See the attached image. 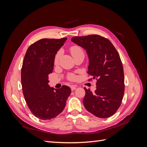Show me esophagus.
Wrapping results in <instances>:
<instances>
[{"mask_svg":"<svg viewBox=\"0 0 147 147\" xmlns=\"http://www.w3.org/2000/svg\"><path fill=\"white\" fill-rule=\"evenodd\" d=\"M77 87V86H75V85H72V86H70L71 90H72V91H74L75 90H76Z\"/></svg>","mask_w":147,"mask_h":147,"instance_id":"obj_1","label":"esophagus"}]
</instances>
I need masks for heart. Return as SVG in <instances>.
I'll return each instance as SVG.
<instances>
[{"instance_id":"heart-1","label":"heart","mask_w":147,"mask_h":147,"mask_svg":"<svg viewBox=\"0 0 147 147\" xmlns=\"http://www.w3.org/2000/svg\"><path fill=\"white\" fill-rule=\"evenodd\" d=\"M70 52H71V54H72L73 57H74L76 55H80V54H83V50L78 46H73L71 47L70 48ZM61 52L58 51L57 53V54L56 55V56L55 57V60H54V63L55 64H57V63H58L59 59L60 56H61ZM70 78L71 79L74 78V77L71 76Z\"/></svg>"}]
</instances>
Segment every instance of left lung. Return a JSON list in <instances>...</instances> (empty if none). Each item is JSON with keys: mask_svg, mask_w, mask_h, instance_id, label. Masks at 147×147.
<instances>
[{"mask_svg": "<svg viewBox=\"0 0 147 147\" xmlns=\"http://www.w3.org/2000/svg\"><path fill=\"white\" fill-rule=\"evenodd\" d=\"M71 41L86 51L88 74L97 79L94 93L84 88V107L97 117L112 116L121 105L124 92L123 64L117 50L108 39L98 35L74 37Z\"/></svg>", "mask_w": 147, "mask_h": 147, "instance_id": "obj_1", "label": "left lung"}]
</instances>
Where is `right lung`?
Here are the masks:
<instances>
[{
	"label": "right lung",
	"mask_w": 147,
	"mask_h": 147,
	"mask_svg": "<svg viewBox=\"0 0 147 147\" xmlns=\"http://www.w3.org/2000/svg\"><path fill=\"white\" fill-rule=\"evenodd\" d=\"M67 38H43L28 49L21 69V84L24 99L36 117L48 120L63 112L71 89H55L48 84V74L54 67L55 57Z\"/></svg>",
	"instance_id": "add662e5"
}]
</instances>
